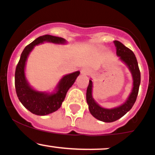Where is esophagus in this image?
<instances>
[{"label": "esophagus", "instance_id": "esophagus-1", "mask_svg": "<svg viewBox=\"0 0 155 155\" xmlns=\"http://www.w3.org/2000/svg\"><path fill=\"white\" fill-rule=\"evenodd\" d=\"M81 74L84 76H87L90 74V70L87 68H83L81 70Z\"/></svg>", "mask_w": 155, "mask_h": 155}]
</instances>
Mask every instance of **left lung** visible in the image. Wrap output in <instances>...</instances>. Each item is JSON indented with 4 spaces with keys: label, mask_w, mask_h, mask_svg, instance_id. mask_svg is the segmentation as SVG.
Segmentation results:
<instances>
[{
    "label": "left lung",
    "mask_w": 155,
    "mask_h": 155,
    "mask_svg": "<svg viewBox=\"0 0 155 155\" xmlns=\"http://www.w3.org/2000/svg\"><path fill=\"white\" fill-rule=\"evenodd\" d=\"M114 44L116 47L117 55L120 58L119 60L125 64L131 73L133 77V88L129 96L123 104L117 107L106 108L101 106L92 97L93 84L92 80H90L86 94L89 110L95 118L104 122L117 121L132 108L136 101L140 83V73L134 53L118 41H114Z\"/></svg>",
    "instance_id": "8db88e82"
}]
</instances>
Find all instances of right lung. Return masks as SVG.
I'll use <instances>...</instances> for the list:
<instances>
[{
	"mask_svg": "<svg viewBox=\"0 0 155 155\" xmlns=\"http://www.w3.org/2000/svg\"><path fill=\"white\" fill-rule=\"evenodd\" d=\"M44 42L65 44L66 40L60 37L45 35L38 37L25 48L15 71V89L19 101L28 111L38 116H45L58 110L65 100L67 92L75 82L80 71L63 76L52 92H42L31 86L25 76L26 62L35 46Z\"/></svg>",
	"mask_w": 155,
	"mask_h": 155,
	"instance_id": "right-lung-1",
	"label": "right lung"
}]
</instances>
